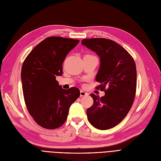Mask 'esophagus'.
I'll use <instances>...</instances> for the list:
<instances>
[{
  "label": "esophagus",
  "instance_id": "1",
  "mask_svg": "<svg viewBox=\"0 0 161 161\" xmlns=\"http://www.w3.org/2000/svg\"><path fill=\"white\" fill-rule=\"evenodd\" d=\"M80 97H85V96L88 95V92H85V91H82V90L80 91Z\"/></svg>",
  "mask_w": 161,
  "mask_h": 161
}]
</instances>
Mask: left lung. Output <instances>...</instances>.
<instances>
[{"instance_id": "8db88e82", "label": "left lung", "mask_w": 161, "mask_h": 161, "mask_svg": "<svg viewBox=\"0 0 161 161\" xmlns=\"http://www.w3.org/2000/svg\"><path fill=\"white\" fill-rule=\"evenodd\" d=\"M81 44L100 57L101 64L95 79L101 85L97 88L105 92L101 98L91 94L94 103L86 110L88 120L97 129H111L125 118L134 102L136 88L135 60L123 47L107 38L83 39Z\"/></svg>"}]
</instances>
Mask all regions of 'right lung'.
<instances>
[{"label":"right lung","mask_w":161,"mask_h":161,"mask_svg":"<svg viewBox=\"0 0 161 161\" xmlns=\"http://www.w3.org/2000/svg\"><path fill=\"white\" fill-rule=\"evenodd\" d=\"M79 42L73 38L48 37L32 49L23 64L21 79L26 106L43 128L61 126L70 105L80 96L79 88L63 89L56 80L57 76L63 74L66 55Z\"/></svg>","instance_id":"right-lung-1"}]
</instances>
